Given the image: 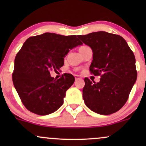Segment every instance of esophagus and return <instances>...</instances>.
<instances>
[{
  "label": "esophagus",
  "instance_id": "1",
  "mask_svg": "<svg viewBox=\"0 0 146 146\" xmlns=\"http://www.w3.org/2000/svg\"><path fill=\"white\" fill-rule=\"evenodd\" d=\"M80 78H80V75H75V80H79V79H80Z\"/></svg>",
  "mask_w": 146,
  "mask_h": 146
}]
</instances>
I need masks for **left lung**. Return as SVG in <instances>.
I'll use <instances>...</instances> for the list:
<instances>
[{
	"label": "left lung",
	"mask_w": 146,
	"mask_h": 146,
	"mask_svg": "<svg viewBox=\"0 0 146 146\" xmlns=\"http://www.w3.org/2000/svg\"><path fill=\"white\" fill-rule=\"evenodd\" d=\"M93 52L90 72L100 76L98 83L84 78L83 99L95 113L108 115L124 106L137 78L135 57L119 35L98 31L78 36Z\"/></svg>",
	"instance_id": "1"
}]
</instances>
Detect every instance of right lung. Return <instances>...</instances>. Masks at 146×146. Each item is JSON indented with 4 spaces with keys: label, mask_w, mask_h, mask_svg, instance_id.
<instances>
[{
    "label": "right lung",
    "mask_w": 146,
    "mask_h": 146,
    "mask_svg": "<svg viewBox=\"0 0 146 146\" xmlns=\"http://www.w3.org/2000/svg\"><path fill=\"white\" fill-rule=\"evenodd\" d=\"M81 44L76 36L53 33L30 37L25 41L15 58L12 80L27 109L46 115L63 104L66 90L74 83V76L64 73L56 80L50 72L60 70L69 49Z\"/></svg>",
    "instance_id": "1"
}]
</instances>
